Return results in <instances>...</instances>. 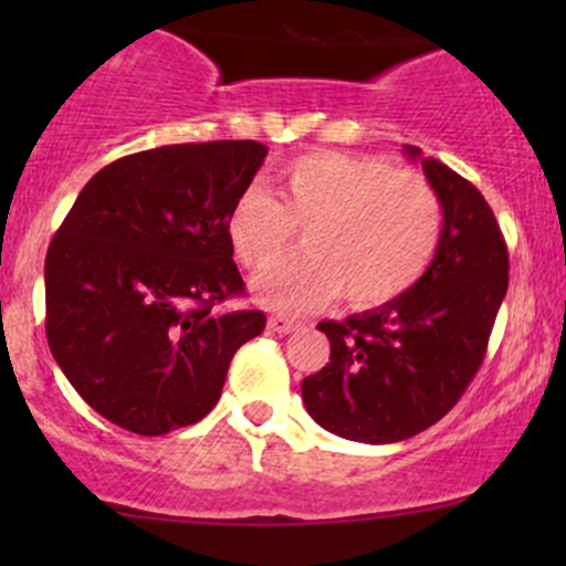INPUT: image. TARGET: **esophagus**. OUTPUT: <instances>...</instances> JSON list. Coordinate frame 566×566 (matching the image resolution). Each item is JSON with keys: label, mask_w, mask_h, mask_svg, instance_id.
Returning <instances> with one entry per match:
<instances>
[{"label": "esophagus", "mask_w": 566, "mask_h": 566, "mask_svg": "<svg viewBox=\"0 0 566 566\" xmlns=\"http://www.w3.org/2000/svg\"><path fill=\"white\" fill-rule=\"evenodd\" d=\"M268 328H271L273 334H290V331L298 328V319L284 317V315H271L268 317Z\"/></svg>", "instance_id": "obj_1"}]
</instances>
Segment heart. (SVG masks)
<instances>
[{
  "mask_svg": "<svg viewBox=\"0 0 566 566\" xmlns=\"http://www.w3.org/2000/svg\"><path fill=\"white\" fill-rule=\"evenodd\" d=\"M276 197L247 188L227 216L238 262L254 276L273 271L304 232L310 254L256 284L279 312H310L342 295L373 310L413 287L436 260L443 205L432 182L378 156L319 150L276 169Z\"/></svg>",
  "mask_w": 566,
  "mask_h": 566,
  "instance_id": "heart-1",
  "label": "heart"
}]
</instances>
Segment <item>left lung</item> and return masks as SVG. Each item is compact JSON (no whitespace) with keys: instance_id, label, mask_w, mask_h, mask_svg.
Here are the masks:
<instances>
[{"instance_id":"obj_1","label":"left lung","mask_w":566,"mask_h":566,"mask_svg":"<svg viewBox=\"0 0 566 566\" xmlns=\"http://www.w3.org/2000/svg\"><path fill=\"white\" fill-rule=\"evenodd\" d=\"M443 205V235L424 276L378 310L325 319L331 358L301 384L323 430L358 443L419 436L458 405L482 367L490 331L510 284V254L476 186L419 147Z\"/></svg>"}]
</instances>
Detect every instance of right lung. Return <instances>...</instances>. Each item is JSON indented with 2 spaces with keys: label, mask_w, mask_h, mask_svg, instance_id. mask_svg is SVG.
Returning <instances> with one entry per match:
<instances>
[{
  "label": "right lung",
  "mask_w": 566,
  "mask_h": 566,
  "mask_svg": "<svg viewBox=\"0 0 566 566\" xmlns=\"http://www.w3.org/2000/svg\"><path fill=\"white\" fill-rule=\"evenodd\" d=\"M260 142L142 150L101 169L45 254V336L84 402L136 436L213 410L260 310L243 295L227 216L262 167Z\"/></svg>",
  "instance_id": "obj_1"
}]
</instances>
